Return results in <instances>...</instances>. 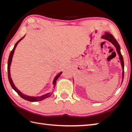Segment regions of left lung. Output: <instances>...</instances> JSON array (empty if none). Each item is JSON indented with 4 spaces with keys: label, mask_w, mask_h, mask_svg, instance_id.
<instances>
[{
    "label": "left lung",
    "mask_w": 132,
    "mask_h": 132,
    "mask_svg": "<svg viewBox=\"0 0 132 132\" xmlns=\"http://www.w3.org/2000/svg\"><path fill=\"white\" fill-rule=\"evenodd\" d=\"M102 38H104L105 39H106V40H108V41H110L111 43L115 46L116 48H117V52L118 53V55H119L120 63H121V64L122 66V68H123V73H122V75H123V76H122L123 79L122 80H123V77H124V62H123V56H122V55L121 54V53H120V45H119V44L118 43L117 41L115 39L114 37H113L112 34H109V32H105V35H104L102 37Z\"/></svg>",
    "instance_id": "1"
}]
</instances>
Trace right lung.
<instances>
[{
    "mask_svg": "<svg viewBox=\"0 0 132 132\" xmlns=\"http://www.w3.org/2000/svg\"><path fill=\"white\" fill-rule=\"evenodd\" d=\"M24 37L21 38L20 39H19V41H18L16 44H15V45L14 46V48H13V50L11 51V52L10 53V55H9V59H8V63H7V72H8V79H9V81L10 82V84L11 85V86H12V87L14 89V90L15 91H16L17 93L18 94H19L21 98H23V99L26 100H27L28 101H31V102H35V101H41V100L45 99V98H48L50 97V96L52 95V93H48V94H46L43 95L41 96V97H30V96H27V95H26L23 94V93H21L20 91L18 89L15 87L14 84H13V81L12 79H11V77H10V64H11V62H12V57H13V54H14V51H15V49L16 48V46L17 45V44H19V42L21 41L22 39L24 38ZM62 72L59 73V74H58L55 77V78L53 80V85H54V87L56 86V80H57L58 78L61 75Z\"/></svg>",
    "mask_w": 132,
    "mask_h": 132,
    "instance_id": "add662e5",
    "label": "right lung"
}]
</instances>
